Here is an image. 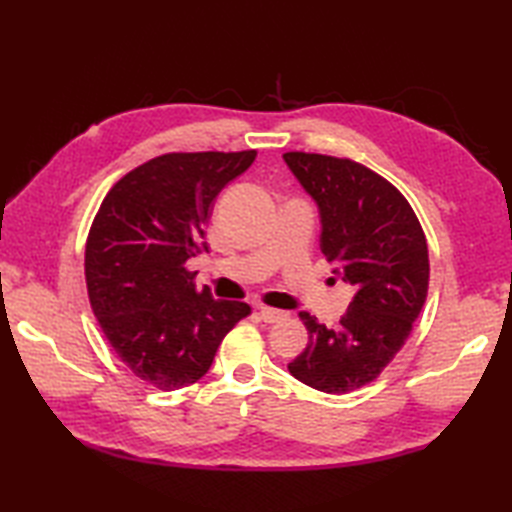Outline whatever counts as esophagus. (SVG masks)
<instances>
[{
	"instance_id": "34e87169",
	"label": "esophagus",
	"mask_w": 512,
	"mask_h": 512,
	"mask_svg": "<svg viewBox=\"0 0 512 512\" xmlns=\"http://www.w3.org/2000/svg\"><path fill=\"white\" fill-rule=\"evenodd\" d=\"M259 314H262V319H264L266 323H277V321H284V319L288 317V312L275 310V308H266V306L259 308Z\"/></svg>"
}]
</instances>
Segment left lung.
<instances>
[{
  "mask_svg": "<svg viewBox=\"0 0 512 512\" xmlns=\"http://www.w3.org/2000/svg\"><path fill=\"white\" fill-rule=\"evenodd\" d=\"M284 162L317 204L321 253L356 290L334 328L299 312L310 341L288 369L323 394H347L372 383L405 345L427 299V239L402 193L372 169L303 151Z\"/></svg>",
  "mask_w": 512,
  "mask_h": 512,
  "instance_id": "1",
  "label": "left lung"
}]
</instances>
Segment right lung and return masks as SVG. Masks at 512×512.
I'll return each mask as SVG.
<instances>
[{
  "label": "right lung",
  "mask_w": 512,
  "mask_h": 512,
  "mask_svg": "<svg viewBox=\"0 0 512 512\" xmlns=\"http://www.w3.org/2000/svg\"><path fill=\"white\" fill-rule=\"evenodd\" d=\"M257 151L165 154L105 195L85 246L88 295L107 341L162 391L200 380L224 336L250 314L244 301L195 288L187 262L202 250L211 204Z\"/></svg>",
  "instance_id": "obj_1"
}]
</instances>
